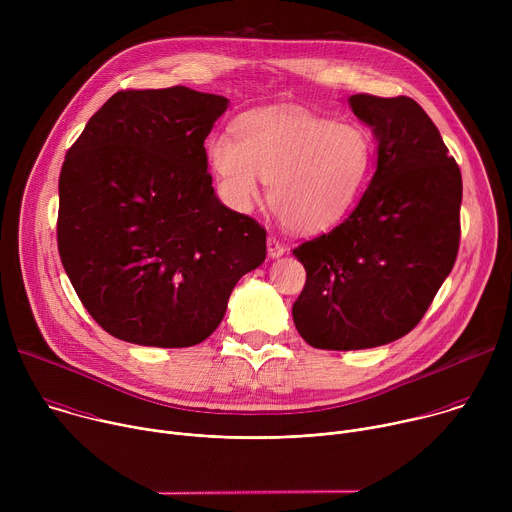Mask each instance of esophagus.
<instances>
[{
    "label": "esophagus",
    "mask_w": 512,
    "mask_h": 512,
    "mask_svg": "<svg viewBox=\"0 0 512 512\" xmlns=\"http://www.w3.org/2000/svg\"><path fill=\"white\" fill-rule=\"evenodd\" d=\"M267 253H269L271 259H275V257H281L285 253V247L275 237H269L267 239Z\"/></svg>",
    "instance_id": "esophagus-1"
}]
</instances>
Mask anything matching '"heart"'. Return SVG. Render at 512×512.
<instances>
[{
	"instance_id": "b5f03b06",
	"label": "heart",
	"mask_w": 512,
	"mask_h": 512,
	"mask_svg": "<svg viewBox=\"0 0 512 512\" xmlns=\"http://www.w3.org/2000/svg\"><path fill=\"white\" fill-rule=\"evenodd\" d=\"M208 160L229 198L251 206L259 178L269 206L296 233L316 235L342 223L369 182L375 148L356 123L304 111L261 109L241 115L229 133H214Z\"/></svg>"
}]
</instances>
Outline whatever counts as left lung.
<instances>
[{"label": "left lung", "mask_w": 512, "mask_h": 512, "mask_svg": "<svg viewBox=\"0 0 512 512\" xmlns=\"http://www.w3.org/2000/svg\"><path fill=\"white\" fill-rule=\"evenodd\" d=\"M379 141L377 170L344 223L294 249L306 285L291 314L324 350H360L409 334L460 247L462 174L429 115L409 97L352 95Z\"/></svg>", "instance_id": "8db88e82"}]
</instances>
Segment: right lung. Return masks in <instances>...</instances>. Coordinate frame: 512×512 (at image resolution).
<instances>
[{
	"label": "right lung",
	"instance_id": "obj_1",
	"mask_svg": "<svg viewBox=\"0 0 512 512\" xmlns=\"http://www.w3.org/2000/svg\"><path fill=\"white\" fill-rule=\"evenodd\" d=\"M229 107L188 87L119 91L85 125L58 180V253L111 336L160 348L206 340L265 229L216 198L204 139Z\"/></svg>",
	"mask_w": 512,
	"mask_h": 512
}]
</instances>
